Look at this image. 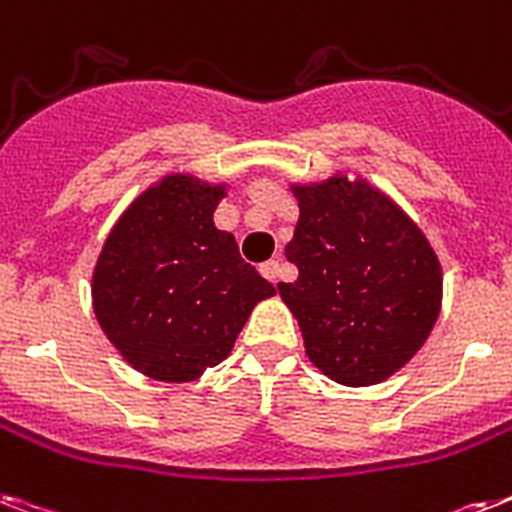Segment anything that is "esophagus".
<instances>
[{"label": "esophagus", "instance_id": "esophagus-1", "mask_svg": "<svg viewBox=\"0 0 512 512\" xmlns=\"http://www.w3.org/2000/svg\"><path fill=\"white\" fill-rule=\"evenodd\" d=\"M278 270H281V265H278V260H268V263L260 265V273H263V276L268 278V281H273V284H276Z\"/></svg>", "mask_w": 512, "mask_h": 512}]
</instances>
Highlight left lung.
<instances>
[{
	"label": "left lung",
	"mask_w": 512,
	"mask_h": 512,
	"mask_svg": "<svg viewBox=\"0 0 512 512\" xmlns=\"http://www.w3.org/2000/svg\"><path fill=\"white\" fill-rule=\"evenodd\" d=\"M299 202L294 284L278 294L297 318L315 368L371 386L421 350L442 307V265L413 220L363 178L292 186Z\"/></svg>",
	"instance_id": "obj_1"
}]
</instances>
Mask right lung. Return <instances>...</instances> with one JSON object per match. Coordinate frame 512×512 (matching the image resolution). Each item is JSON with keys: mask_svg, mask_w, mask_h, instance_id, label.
<instances>
[{"mask_svg": "<svg viewBox=\"0 0 512 512\" xmlns=\"http://www.w3.org/2000/svg\"><path fill=\"white\" fill-rule=\"evenodd\" d=\"M226 184L189 173L141 191L112 226L91 276L99 326L131 368L168 384L226 360L260 299L276 294L213 213Z\"/></svg>", "mask_w": 512, "mask_h": 512, "instance_id": "add662e5", "label": "right lung"}]
</instances>
